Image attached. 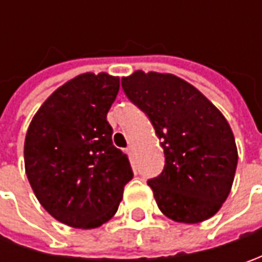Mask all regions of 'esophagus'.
<instances>
[{
    "label": "esophagus",
    "instance_id": "1",
    "mask_svg": "<svg viewBox=\"0 0 262 262\" xmlns=\"http://www.w3.org/2000/svg\"><path fill=\"white\" fill-rule=\"evenodd\" d=\"M134 151H136L134 146H128V148H126V153H128L129 156H134Z\"/></svg>",
    "mask_w": 262,
    "mask_h": 262
}]
</instances>
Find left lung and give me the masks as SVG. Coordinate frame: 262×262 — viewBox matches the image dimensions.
I'll list each match as a JSON object with an SVG mask.
<instances>
[{
    "instance_id": "8db88e82",
    "label": "left lung",
    "mask_w": 262,
    "mask_h": 262,
    "mask_svg": "<svg viewBox=\"0 0 262 262\" xmlns=\"http://www.w3.org/2000/svg\"><path fill=\"white\" fill-rule=\"evenodd\" d=\"M128 99L150 119L165 167L148 179L160 211L178 223L213 217L232 189L237 148L223 114L188 81L163 73L122 77Z\"/></svg>"
}]
</instances>
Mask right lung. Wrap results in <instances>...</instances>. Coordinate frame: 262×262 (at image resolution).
I'll list each match as a JSON object with an SVG mask.
<instances>
[{"label": "right lung", "mask_w": 262, "mask_h": 262, "mask_svg": "<svg viewBox=\"0 0 262 262\" xmlns=\"http://www.w3.org/2000/svg\"><path fill=\"white\" fill-rule=\"evenodd\" d=\"M118 92L119 77L80 74L58 87L29 125L27 179L42 207L67 226L95 229L111 220L133 179L106 121Z\"/></svg>", "instance_id": "right-lung-1"}]
</instances>
